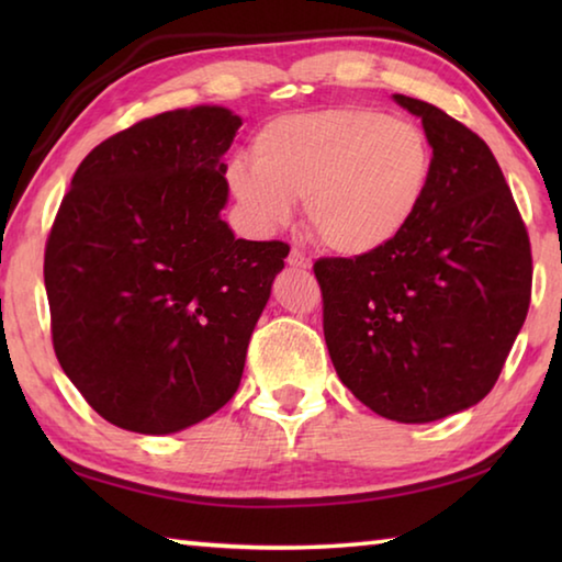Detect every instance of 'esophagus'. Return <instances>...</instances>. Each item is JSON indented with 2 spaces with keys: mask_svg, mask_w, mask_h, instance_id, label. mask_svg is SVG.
<instances>
[{
  "mask_svg": "<svg viewBox=\"0 0 562 562\" xmlns=\"http://www.w3.org/2000/svg\"><path fill=\"white\" fill-rule=\"evenodd\" d=\"M288 265L290 268H294V270H310L312 268V260L307 258V255L304 252H300V250H290V255H288Z\"/></svg>",
  "mask_w": 562,
  "mask_h": 562,
  "instance_id": "1",
  "label": "esophagus"
}]
</instances>
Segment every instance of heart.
<instances>
[{"mask_svg":"<svg viewBox=\"0 0 562 562\" xmlns=\"http://www.w3.org/2000/svg\"><path fill=\"white\" fill-rule=\"evenodd\" d=\"M434 148L414 121L364 106H335L270 121L237 158L227 183L260 231L290 221L304 198L317 240L349 258L382 250L424 205Z\"/></svg>","mask_w":562,"mask_h":562,"instance_id":"heart-1","label":"heart"}]
</instances>
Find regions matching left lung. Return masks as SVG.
I'll use <instances>...</instances> for the list:
<instances>
[{"label": "left lung", "instance_id": "left-lung-1", "mask_svg": "<svg viewBox=\"0 0 562 562\" xmlns=\"http://www.w3.org/2000/svg\"><path fill=\"white\" fill-rule=\"evenodd\" d=\"M434 148L424 205L361 258H319L322 325L337 374L361 404L429 424L479 404L526 322V223L479 133L434 103L396 93Z\"/></svg>", "mask_w": 562, "mask_h": 562}]
</instances>
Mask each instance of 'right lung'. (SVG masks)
<instances>
[{
    "instance_id": "1",
    "label": "right lung",
    "mask_w": 562,
    "mask_h": 562,
    "mask_svg": "<svg viewBox=\"0 0 562 562\" xmlns=\"http://www.w3.org/2000/svg\"><path fill=\"white\" fill-rule=\"evenodd\" d=\"M243 121L166 111L81 160L44 250L52 341L113 426L173 434L231 402L290 245L237 240L223 156Z\"/></svg>"
}]
</instances>
